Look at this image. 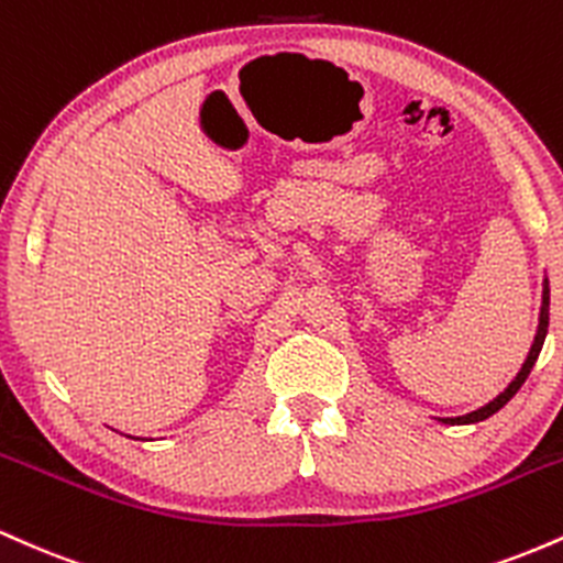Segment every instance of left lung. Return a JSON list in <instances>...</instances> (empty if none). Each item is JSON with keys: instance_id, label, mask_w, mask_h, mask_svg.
<instances>
[{"instance_id": "obj_1", "label": "left lung", "mask_w": 563, "mask_h": 563, "mask_svg": "<svg viewBox=\"0 0 563 563\" xmlns=\"http://www.w3.org/2000/svg\"><path fill=\"white\" fill-rule=\"evenodd\" d=\"M548 309H551V288H548V280H545V283H542V307H540V325H538V335H534V344H532V349H529V354H527L525 365H521V371L516 373V378L510 380L508 389L497 394V397L493 399V402H487L484 407H479V410L468 412V416L442 418V423H450V426H455V423H479V421H484V418L495 416V412L500 410L503 405H508V402H510V397H514V394L521 389V384H525L529 373H532V367H534V363H538V357H540V349H542V344H545V333H548Z\"/></svg>"}]
</instances>
